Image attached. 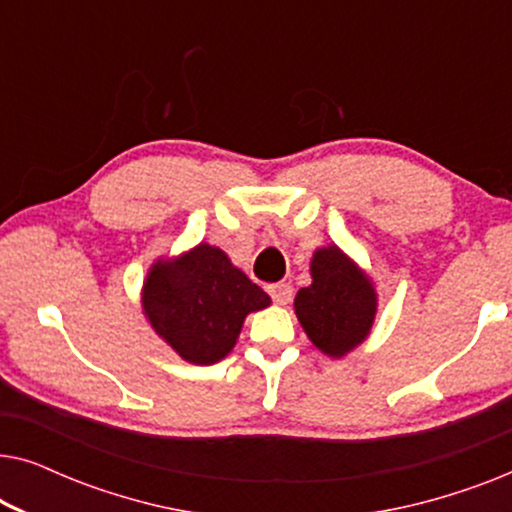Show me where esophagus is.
Returning a JSON list of instances; mask_svg holds the SVG:
<instances>
[{"label":"esophagus","instance_id":"1","mask_svg":"<svg viewBox=\"0 0 512 512\" xmlns=\"http://www.w3.org/2000/svg\"><path fill=\"white\" fill-rule=\"evenodd\" d=\"M268 293L275 300L277 305H289L291 298H293V286L286 284V282H279V284H270L268 286Z\"/></svg>","mask_w":512,"mask_h":512}]
</instances>
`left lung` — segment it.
Returning <instances> with one entry per match:
<instances>
[{
	"instance_id": "1",
	"label": "left lung",
	"mask_w": 512,
	"mask_h": 512,
	"mask_svg": "<svg viewBox=\"0 0 512 512\" xmlns=\"http://www.w3.org/2000/svg\"><path fill=\"white\" fill-rule=\"evenodd\" d=\"M310 272L312 284L298 291L293 307L314 347L340 359L370 333L377 293L370 279L338 247L314 251Z\"/></svg>"
}]
</instances>
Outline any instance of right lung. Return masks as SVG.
Returning <instances> with one entry per match:
<instances>
[{"instance_id":"obj_1","label":"right lung","mask_w":512,"mask_h":512,"mask_svg":"<svg viewBox=\"0 0 512 512\" xmlns=\"http://www.w3.org/2000/svg\"><path fill=\"white\" fill-rule=\"evenodd\" d=\"M142 303L151 326L181 359L212 366L235 347L244 317L268 307L270 296L219 247L198 244L153 265Z\"/></svg>"}]
</instances>
